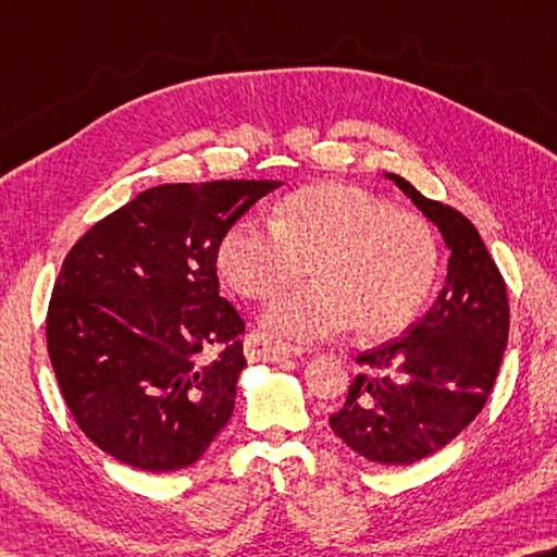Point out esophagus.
<instances>
[{
	"mask_svg": "<svg viewBox=\"0 0 557 557\" xmlns=\"http://www.w3.org/2000/svg\"><path fill=\"white\" fill-rule=\"evenodd\" d=\"M244 350L248 362H282L287 358L301 356V348L297 346H287V343L272 341L265 333H248L244 341Z\"/></svg>",
	"mask_w": 557,
	"mask_h": 557,
	"instance_id": "34e87169",
	"label": "esophagus"
}]
</instances>
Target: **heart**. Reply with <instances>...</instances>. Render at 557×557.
<instances>
[{
	"instance_id": "1",
	"label": "heart",
	"mask_w": 557,
	"mask_h": 557,
	"mask_svg": "<svg viewBox=\"0 0 557 557\" xmlns=\"http://www.w3.org/2000/svg\"><path fill=\"white\" fill-rule=\"evenodd\" d=\"M216 265L246 299H270L311 265L317 282L280 297L262 326L309 343L346 333L389 338L417 319L438 270L426 219L372 191L323 182L285 197L272 226L238 219L221 238Z\"/></svg>"
}]
</instances>
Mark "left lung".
<instances>
[{
  "label": "left lung",
  "mask_w": 557,
  "mask_h": 557,
  "mask_svg": "<svg viewBox=\"0 0 557 557\" xmlns=\"http://www.w3.org/2000/svg\"><path fill=\"white\" fill-rule=\"evenodd\" d=\"M384 177L441 231L450 250L446 285L407 336L360 352L362 372L329 423L362 458L411 465L446 448L482 411L507 348L509 301L487 246L460 211L399 175Z\"/></svg>",
  "instance_id": "1"
}]
</instances>
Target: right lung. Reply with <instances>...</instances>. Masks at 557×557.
I'll list each match as a JSON object with an SVG mask.
<instances>
[{"instance_id": "add662e5", "label": "right lung", "mask_w": 557, "mask_h": 557, "mask_svg": "<svg viewBox=\"0 0 557 557\" xmlns=\"http://www.w3.org/2000/svg\"><path fill=\"white\" fill-rule=\"evenodd\" d=\"M280 185L150 187L67 252L48 307V356L77 426L111 458L146 472L189 468L228 423L246 368L244 319L219 297L216 250Z\"/></svg>"}]
</instances>
